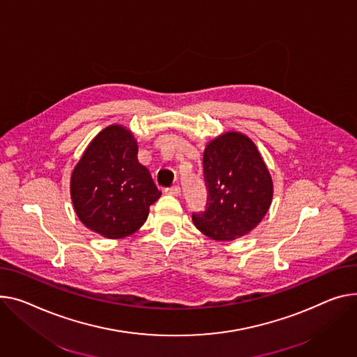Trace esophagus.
Listing matches in <instances>:
<instances>
[{
  "instance_id": "1",
  "label": "esophagus",
  "mask_w": 357,
  "mask_h": 357,
  "mask_svg": "<svg viewBox=\"0 0 357 357\" xmlns=\"http://www.w3.org/2000/svg\"><path fill=\"white\" fill-rule=\"evenodd\" d=\"M165 192H166V194H169V195H174V197H179V195H181V186H179V185L171 186V188L166 189Z\"/></svg>"
}]
</instances>
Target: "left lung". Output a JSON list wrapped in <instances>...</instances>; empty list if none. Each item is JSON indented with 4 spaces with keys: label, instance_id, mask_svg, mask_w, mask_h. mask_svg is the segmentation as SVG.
<instances>
[{
    "label": "left lung",
    "instance_id": "obj_1",
    "mask_svg": "<svg viewBox=\"0 0 357 357\" xmlns=\"http://www.w3.org/2000/svg\"><path fill=\"white\" fill-rule=\"evenodd\" d=\"M206 206L192 213L195 227L217 241H231L252 231L273 199V179L254 142L227 132L212 139L204 151Z\"/></svg>",
    "mask_w": 357,
    "mask_h": 357
}]
</instances>
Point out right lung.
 <instances>
[{
  "instance_id": "obj_1",
  "label": "right lung",
  "mask_w": 357,
  "mask_h": 357,
  "mask_svg": "<svg viewBox=\"0 0 357 357\" xmlns=\"http://www.w3.org/2000/svg\"><path fill=\"white\" fill-rule=\"evenodd\" d=\"M70 195L79 220L89 229L117 240L145 224L160 191L137 160L133 133L110 125L90 142L75 166Z\"/></svg>"
}]
</instances>
